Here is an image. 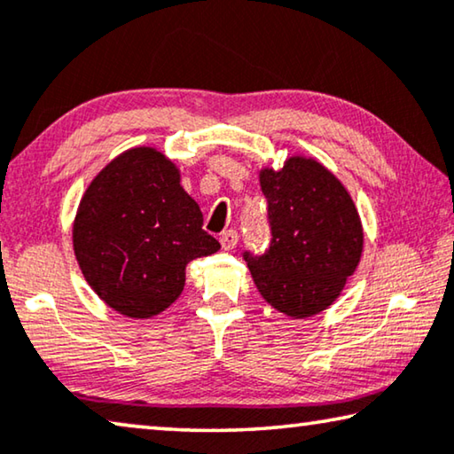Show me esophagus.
Listing matches in <instances>:
<instances>
[{
	"instance_id": "obj_1",
	"label": "esophagus",
	"mask_w": 454,
	"mask_h": 454,
	"mask_svg": "<svg viewBox=\"0 0 454 454\" xmlns=\"http://www.w3.org/2000/svg\"><path fill=\"white\" fill-rule=\"evenodd\" d=\"M239 232H236V230H224V232L220 234V244H222V248L224 250H232V248H236V244H239Z\"/></svg>"
}]
</instances>
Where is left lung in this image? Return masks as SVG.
Wrapping results in <instances>:
<instances>
[{
    "mask_svg": "<svg viewBox=\"0 0 454 454\" xmlns=\"http://www.w3.org/2000/svg\"><path fill=\"white\" fill-rule=\"evenodd\" d=\"M270 242L261 254L244 250L256 289L294 319L327 309L354 275L364 248L362 222L340 179L315 160L291 157L283 169H262Z\"/></svg>",
    "mask_w": 454,
    "mask_h": 454,
    "instance_id": "1",
    "label": "left lung"
}]
</instances>
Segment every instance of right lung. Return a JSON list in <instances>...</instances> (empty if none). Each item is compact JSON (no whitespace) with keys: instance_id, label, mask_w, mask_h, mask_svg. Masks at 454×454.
<instances>
[{"instance_id":"add662e5","label":"right lung","mask_w":454,"mask_h":454,"mask_svg":"<svg viewBox=\"0 0 454 454\" xmlns=\"http://www.w3.org/2000/svg\"><path fill=\"white\" fill-rule=\"evenodd\" d=\"M160 151L135 147L92 179L78 206L72 244L86 283L121 315L147 319L182 294L185 266L220 242Z\"/></svg>"}]
</instances>
